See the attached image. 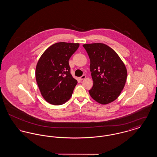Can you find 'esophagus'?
Listing matches in <instances>:
<instances>
[{"label": "esophagus", "mask_w": 157, "mask_h": 157, "mask_svg": "<svg viewBox=\"0 0 157 157\" xmlns=\"http://www.w3.org/2000/svg\"><path fill=\"white\" fill-rule=\"evenodd\" d=\"M86 78V76L85 75H82V76H81L80 78H79V79H81V80H83V79H85Z\"/></svg>", "instance_id": "esophagus-1"}]
</instances>
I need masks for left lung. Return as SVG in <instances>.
Listing matches in <instances>:
<instances>
[{"label":"left lung","instance_id":"left-lung-1","mask_svg":"<svg viewBox=\"0 0 157 157\" xmlns=\"http://www.w3.org/2000/svg\"><path fill=\"white\" fill-rule=\"evenodd\" d=\"M90 59L94 82L90 97L100 104L111 103L120 96L127 81V70L119 55L101 43L83 45Z\"/></svg>","mask_w":157,"mask_h":157}]
</instances>
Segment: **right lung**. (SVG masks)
Masks as SVG:
<instances>
[{"mask_svg": "<svg viewBox=\"0 0 157 157\" xmlns=\"http://www.w3.org/2000/svg\"><path fill=\"white\" fill-rule=\"evenodd\" d=\"M79 44L58 42L49 46L37 62L35 76L42 96L51 104H63L71 98L77 81L71 74L69 59Z\"/></svg>", "mask_w": 157, "mask_h": 157, "instance_id": "1", "label": "right lung"}]
</instances>
